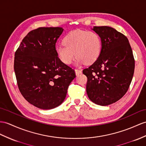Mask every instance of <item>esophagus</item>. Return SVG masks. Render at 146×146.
I'll list each match as a JSON object with an SVG mask.
<instances>
[{"instance_id": "esophagus-1", "label": "esophagus", "mask_w": 146, "mask_h": 146, "mask_svg": "<svg viewBox=\"0 0 146 146\" xmlns=\"http://www.w3.org/2000/svg\"><path fill=\"white\" fill-rule=\"evenodd\" d=\"M75 72H76V76H78V75H79V74H80L82 71V70H80V69H75Z\"/></svg>"}]
</instances>
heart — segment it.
Wrapping results in <instances>:
<instances>
[{"label": "heart", "mask_w": 146, "mask_h": 146, "mask_svg": "<svg viewBox=\"0 0 146 146\" xmlns=\"http://www.w3.org/2000/svg\"><path fill=\"white\" fill-rule=\"evenodd\" d=\"M63 43L57 46L56 51L66 64H70L76 56L77 64L84 62L90 64L96 61L100 54V38L94 31H70L64 38Z\"/></svg>", "instance_id": "obj_1"}]
</instances>
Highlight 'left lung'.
Listing matches in <instances>:
<instances>
[{"label":"left lung","instance_id":"left-lung-1","mask_svg":"<svg viewBox=\"0 0 146 146\" xmlns=\"http://www.w3.org/2000/svg\"><path fill=\"white\" fill-rule=\"evenodd\" d=\"M100 37L102 49L93 64L83 70L86 91L95 104L106 106L125 95L132 80L135 61L126 36L107 26L92 28Z\"/></svg>","mask_w":146,"mask_h":146}]
</instances>
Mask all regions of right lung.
I'll list each match as a JSON object with an SVG mask.
<instances>
[{"label":"right lung","instance_id":"obj_1","mask_svg":"<svg viewBox=\"0 0 146 146\" xmlns=\"http://www.w3.org/2000/svg\"><path fill=\"white\" fill-rule=\"evenodd\" d=\"M61 27H41L27 34L15 53L14 70L18 87L36 107L50 110L65 100L75 71L58 58L56 43Z\"/></svg>","mask_w":146,"mask_h":146}]
</instances>
